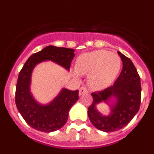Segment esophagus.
<instances>
[{"label":"esophagus","mask_w":154,"mask_h":154,"mask_svg":"<svg viewBox=\"0 0 154 154\" xmlns=\"http://www.w3.org/2000/svg\"><path fill=\"white\" fill-rule=\"evenodd\" d=\"M87 92H88V89H87L85 87L82 86L79 89V96H82L83 94L87 93Z\"/></svg>","instance_id":"1"}]
</instances>
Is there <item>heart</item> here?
I'll list each match as a JSON object with an SVG mask.
<instances>
[{
    "mask_svg": "<svg viewBox=\"0 0 154 154\" xmlns=\"http://www.w3.org/2000/svg\"><path fill=\"white\" fill-rule=\"evenodd\" d=\"M120 57L106 50L84 53L76 61L75 75H88L90 87L96 90L104 89L114 82L121 69Z\"/></svg>",
    "mask_w": 154,
    "mask_h": 154,
    "instance_id": "1",
    "label": "heart"
}]
</instances>
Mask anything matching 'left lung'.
<instances>
[{
    "label": "left lung",
    "mask_w": 154,
    "mask_h": 154,
    "mask_svg": "<svg viewBox=\"0 0 154 154\" xmlns=\"http://www.w3.org/2000/svg\"><path fill=\"white\" fill-rule=\"evenodd\" d=\"M123 62V69L113 85L97 92H92L93 102L88 108L91 123L98 130L109 133L117 131L132 120L140 106V78L130 58L118 51ZM106 103L110 112L103 114L97 105Z\"/></svg>",
    "instance_id": "8db88e82"
}]
</instances>
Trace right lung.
<instances>
[{
    "label": "right lung",
    "instance_id": "obj_1",
    "mask_svg": "<svg viewBox=\"0 0 154 154\" xmlns=\"http://www.w3.org/2000/svg\"><path fill=\"white\" fill-rule=\"evenodd\" d=\"M74 56L72 48L47 46L31 55L19 73L16 85V106L26 123L35 130L51 133L61 129L67 122L70 109L78 101L79 90L62 88L49 103H40L31 91L34 69L42 62L50 61L69 71Z\"/></svg>",
    "mask_w": 154,
    "mask_h": 154
}]
</instances>
